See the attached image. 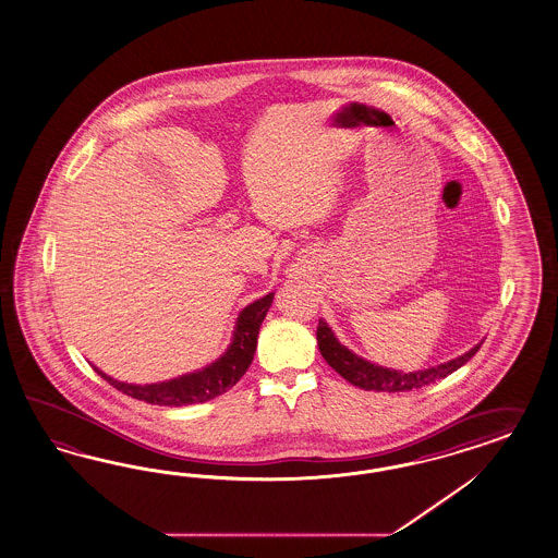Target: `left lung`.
I'll return each instance as SVG.
<instances>
[{"mask_svg": "<svg viewBox=\"0 0 558 558\" xmlns=\"http://www.w3.org/2000/svg\"><path fill=\"white\" fill-rule=\"evenodd\" d=\"M317 345L324 360L328 362L333 371L338 372L342 378H345L350 385L364 388V390H376V392H404V390H413L421 386L433 385L435 380L449 376L451 372L461 368L468 360L475 356V352L482 348V343H475L470 352L453 357L449 362H444L439 366H430L425 371L400 372L392 368H385L378 364H372L368 360L357 356L352 350H348L340 340L336 338V333L331 331L328 324L324 319H319L317 324Z\"/></svg>", "mask_w": 558, "mask_h": 558, "instance_id": "left-lung-1", "label": "left lung"}]
</instances>
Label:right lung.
Here are the masks:
<instances>
[{
  "label": "right lung",
  "instance_id": "right-lung-1",
  "mask_svg": "<svg viewBox=\"0 0 558 558\" xmlns=\"http://www.w3.org/2000/svg\"><path fill=\"white\" fill-rule=\"evenodd\" d=\"M272 295L269 293L260 300L253 301L246 305L243 312L236 317V326L232 331V340L222 356L215 360L213 364L204 366L202 371L187 372L166 383H154V385H129L114 380L105 372L93 366L100 378H105L109 385L121 390L131 399L144 400L149 404L159 407H184L194 402H206L227 392L229 388L236 385L243 378L244 372L251 366L255 350H257L258 328L265 319V315L271 307Z\"/></svg>",
  "mask_w": 558,
  "mask_h": 558
}]
</instances>
